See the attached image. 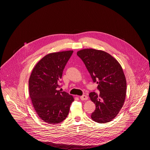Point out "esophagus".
<instances>
[{"label": "esophagus", "mask_w": 150, "mask_h": 150, "mask_svg": "<svg viewBox=\"0 0 150 150\" xmlns=\"http://www.w3.org/2000/svg\"><path fill=\"white\" fill-rule=\"evenodd\" d=\"M80 100H88V97L86 96V95H83V96H80Z\"/></svg>", "instance_id": "esophagus-1"}]
</instances>
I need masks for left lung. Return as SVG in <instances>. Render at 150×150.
<instances>
[{
    "mask_svg": "<svg viewBox=\"0 0 150 150\" xmlns=\"http://www.w3.org/2000/svg\"><path fill=\"white\" fill-rule=\"evenodd\" d=\"M80 57L89 72L94 83L98 84V95L89 93L96 105L91 115L93 121L98 123L111 121L122 107L127 90V81L119 62L111 54L103 50L84 49L79 50Z\"/></svg>",
    "mask_w": 150,
    "mask_h": 150,
    "instance_id": "obj_1",
    "label": "left lung"
}]
</instances>
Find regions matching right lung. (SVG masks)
Returning <instances> with one entry per match:
<instances>
[{
  "mask_svg": "<svg viewBox=\"0 0 150 150\" xmlns=\"http://www.w3.org/2000/svg\"><path fill=\"white\" fill-rule=\"evenodd\" d=\"M73 50L51 53L34 67L29 80V94L36 114L50 124L66 118L74 101L71 95L58 90L59 80Z\"/></svg>",
  "mask_w": 150,
  "mask_h": 150,
  "instance_id": "1",
  "label": "right lung"
}]
</instances>
